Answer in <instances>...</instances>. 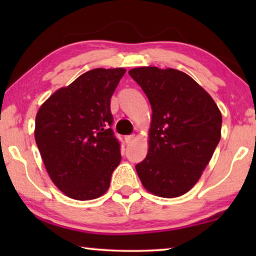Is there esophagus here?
I'll return each mask as SVG.
<instances>
[{"instance_id": "obj_1", "label": "esophagus", "mask_w": 256, "mask_h": 256, "mask_svg": "<svg viewBox=\"0 0 256 256\" xmlns=\"http://www.w3.org/2000/svg\"><path fill=\"white\" fill-rule=\"evenodd\" d=\"M135 138V136L134 135H129V136H124V141H126V143H130L132 140Z\"/></svg>"}]
</instances>
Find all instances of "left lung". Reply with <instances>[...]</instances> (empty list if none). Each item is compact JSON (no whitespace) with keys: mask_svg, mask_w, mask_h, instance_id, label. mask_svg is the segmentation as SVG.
Masks as SVG:
<instances>
[{"mask_svg":"<svg viewBox=\"0 0 256 256\" xmlns=\"http://www.w3.org/2000/svg\"><path fill=\"white\" fill-rule=\"evenodd\" d=\"M152 106L148 154L136 166L142 185L163 198L197 184L222 138V112L186 73L143 66L129 70Z\"/></svg>","mask_w":256,"mask_h":256,"instance_id":"1","label":"left lung"}]
</instances>
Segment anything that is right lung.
Listing matches in <instances>:
<instances>
[{"mask_svg": "<svg viewBox=\"0 0 256 256\" xmlns=\"http://www.w3.org/2000/svg\"><path fill=\"white\" fill-rule=\"evenodd\" d=\"M124 68H94L62 87L40 107L34 140L54 184L76 200L99 198L121 160L110 128V98Z\"/></svg>", "mask_w": 256, "mask_h": 256, "instance_id": "right-lung-1", "label": "right lung"}]
</instances>
